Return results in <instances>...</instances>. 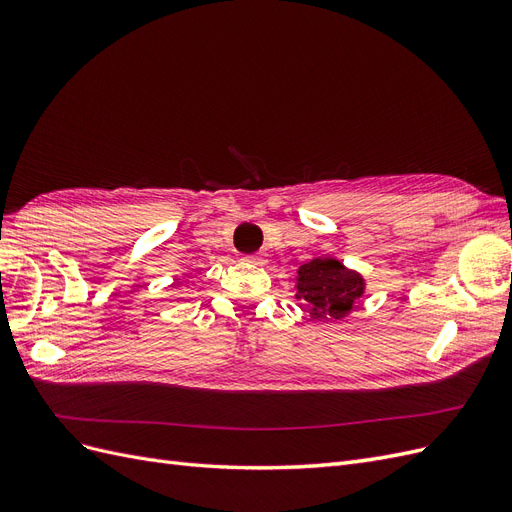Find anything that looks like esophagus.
I'll return each instance as SVG.
<instances>
[{
	"label": "esophagus",
	"instance_id": "34e87169",
	"mask_svg": "<svg viewBox=\"0 0 512 512\" xmlns=\"http://www.w3.org/2000/svg\"><path fill=\"white\" fill-rule=\"evenodd\" d=\"M245 262H252V265H260L262 256L260 254H250V256H245Z\"/></svg>",
	"mask_w": 512,
	"mask_h": 512
}]
</instances>
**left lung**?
<instances>
[{"mask_svg": "<svg viewBox=\"0 0 512 512\" xmlns=\"http://www.w3.org/2000/svg\"><path fill=\"white\" fill-rule=\"evenodd\" d=\"M297 299L316 320H342L363 297L365 280L335 258H314L299 267Z\"/></svg>", "mask_w": 512, "mask_h": 512, "instance_id": "8db88e82", "label": "left lung"}]
</instances>
